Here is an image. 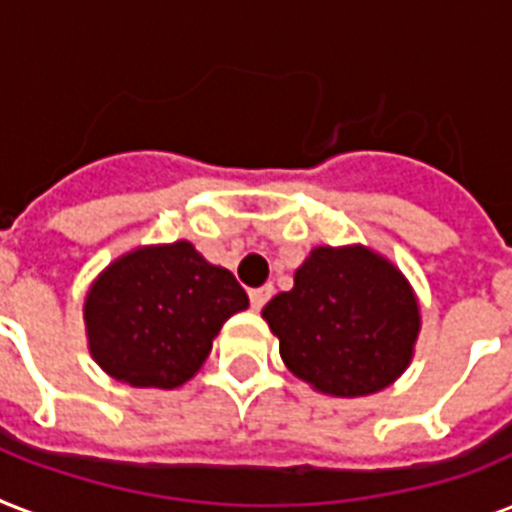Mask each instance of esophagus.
Here are the masks:
<instances>
[{
    "mask_svg": "<svg viewBox=\"0 0 512 512\" xmlns=\"http://www.w3.org/2000/svg\"><path fill=\"white\" fill-rule=\"evenodd\" d=\"M273 295V287L271 284H265V287H257V289H249V303H252V308L255 311H260L268 300H271Z\"/></svg>",
    "mask_w": 512,
    "mask_h": 512,
    "instance_id": "1",
    "label": "esophagus"
}]
</instances>
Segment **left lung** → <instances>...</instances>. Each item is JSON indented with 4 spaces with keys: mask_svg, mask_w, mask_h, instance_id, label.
Listing matches in <instances>:
<instances>
[{
    "mask_svg": "<svg viewBox=\"0 0 512 512\" xmlns=\"http://www.w3.org/2000/svg\"><path fill=\"white\" fill-rule=\"evenodd\" d=\"M284 364L321 393L369 396L412 361L420 305L396 265L372 249L316 247L295 287L263 308Z\"/></svg>",
    "mask_w": 512,
    "mask_h": 512,
    "instance_id": "obj_1",
    "label": "left lung"
}]
</instances>
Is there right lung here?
Segmentation results:
<instances>
[{
  "mask_svg": "<svg viewBox=\"0 0 512 512\" xmlns=\"http://www.w3.org/2000/svg\"><path fill=\"white\" fill-rule=\"evenodd\" d=\"M247 305L233 273L191 241L132 249L87 292L90 353L114 380L172 390L199 372L220 327Z\"/></svg>",
  "mask_w": 512,
  "mask_h": 512,
  "instance_id": "right-lung-1",
  "label": "right lung"
}]
</instances>
